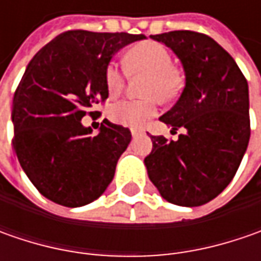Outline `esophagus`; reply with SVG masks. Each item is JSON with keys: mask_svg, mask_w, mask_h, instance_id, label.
<instances>
[{"mask_svg": "<svg viewBox=\"0 0 261 261\" xmlns=\"http://www.w3.org/2000/svg\"><path fill=\"white\" fill-rule=\"evenodd\" d=\"M144 132H145V130H144V129H141V127H132V129H130V134H132V136H134V138L142 135Z\"/></svg>", "mask_w": 261, "mask_h": 261, "instance_id": "esophagus-1", "label": "esophagus"}]
</instances>
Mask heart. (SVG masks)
<instances>
[{
  "label": "heart",
  "mask_w": 261,
  "mask_h": 261,
  "mask_svg": "<svg viewBox=\"0 0 261 261\" xmlns=\"http://www.w3.org/2000/svg\"><path fill=\"white\" fill-rule=\"evenodd\" d=\"M126 66L132 74H148L144 93L156 95L161 100L173 98L178 88V76L173 69V58L166 47L155 42H145L132 47L126 55ZM107 93L115 97L125 87V75L120 66L110 62L105 72ZM156 113V98L120 100L110 109V117L117 125L136 127L146 123Z\"/></svg>",
  "instance_id": "1"
}]
</instances>
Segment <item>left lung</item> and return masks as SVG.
<instances>
[{
    "label": "left lung",
    "instance_id": "left-lung-1",
    "mask_svg": "<svg viewBox=\"0 0 261 261\" xmlns=\"http://www.w3.org/2000/svg\"><path fill=\"white\" fill-rule=\"evenodd\" d=\"M170 47L185 71V88L160 117L185 134L177 141L151 136L148 177L167 202L200 206L236 175L250 141L248 84L234 58L209 36L175 30L151 36Z\"/></svg>",
    "mask_w": 261,
    "mask_h": 261
}]
</instances>
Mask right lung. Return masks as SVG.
I'll use <instances>...</instances> for the list:
<instances>
[{"instance_id": "right-lung-1", "label": "right lung", "mask_w": 261, "mask_h": 261, "mask_svg": "<svg viewBox=\"0 0 261 261\" xmlns=\"http://www.w3.org/2000/svg\"><path fill=\"white\" fill-rule=\"evenodd\" d=\"M144 35L71 30L56 36L29 62L13 98L14 151L35 187L66 207L105 193L132 135L105 119L93 135L81 119L109 97L112 58ZM97 113V112H95Z\"/></svg>"}]
</instances>
